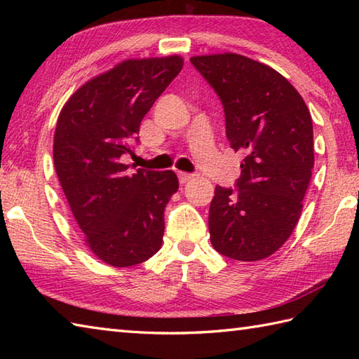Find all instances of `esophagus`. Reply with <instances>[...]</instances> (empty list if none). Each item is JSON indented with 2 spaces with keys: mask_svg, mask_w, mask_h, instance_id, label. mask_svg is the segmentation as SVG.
I'll return each instance as SVG.
<instances>
[{
  "mask_svg": "<svg viewBox=\"0 0 359 359\" xmlns=\"http://www.w3.org/2000/svg\"><path fill=\"white\" fill-rule=\"evenodd\" d=\"M194 179V174H188V172H179V180L180 184H188L189 180Z\"/></svg>",
  "mask_w": 359,
  "mask_h": 359,
  "instance_id": "obj_1",
  "label": "esophagus"
}]
</instances>
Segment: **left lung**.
Segmentation results:
<instances>
[{
  "label": "left lung",
  "instance_id": "left-lung-1",
  "mask_svg": "<svg viewBox=\"0 0 359 359\" xmlns=\"http://www.w3.org/2000/svg\"><path fill=\"white\" fill-rule=\"evenodd\" d=\"M225 111L230 147L243 154L238 189L216 187L210 239L220 255L261 261L292 236L315 165L306 102L273 67L239 53L191 57Z\"/></svg>",
  "mask_w": 359,
  "mask_h": 359
}]
</instances>
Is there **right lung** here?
<instances>
[{
  "instance_id": "right-lung-1",
  "label": "right lung",
  "mask_w": 359,
  "mask_h": 359,
  "mask_svg": "<svg viewBox=\"0 0 359 359\" xmlns=\"http://www.w3.org/2000/svg\"><path fill=\"white\" fill-rule=\"evenodd\" d=\"M184 67L180 55L129 58L90 79L60 111L53 165L83 241L111 266L148 261L162 247L163 211L177 193L174 171L129 170L151 106Z\"/></svg>"
}]
</instances>
